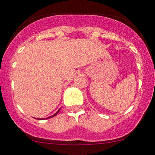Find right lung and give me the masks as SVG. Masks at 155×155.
Returning <instances> with one entry per match:
<instances>
[{
    "mask_svg": "<svg viewBox=\"0 0 155 155\" xmlns=\"http://www.w3.org/2000/svg\"><path fill=\"white\" fill-rule=\"evenodd\" d=\"M60 109H59V110H58V111H57V112H56V113H55V114H54V115H52V116H51V117H47V118H46V119H49V118H51V117H53L56 116V115H57V114H58V112H59V111H60ZM38 120H41V119H38Z\"/></svg>",
    "mask_w": 155,
    "mask_h": 155,
    "instance_id": "add662e5",
    "label": "right lung"
}]
</instances>
